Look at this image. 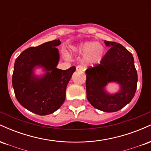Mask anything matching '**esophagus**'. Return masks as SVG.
Returning <instances> with one entry per match:
<instances>
[{
	"label": "esophagus",
	"instance_id": "esophagus-1",
	"mask_svg": "<svg viewBox=\"0 0 151 151\" xmlns=\"http://www.w3.org/2000/svg\"><path fill=\"white\" fill-rule=\"evenodd\" d=\"M77 70L79 71V72H84L85 70V67L83 65H78L77 66Z\"/></svg>",
	"mask_w": 151,
	"mask_h": 151
}]
</instances>
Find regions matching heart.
Wrapping results in <instances>:
<instances>
[{
  "instance_id": "obj_1",
  "label": "heart",
  "mask_w": 151,
  "mask_h": 151,
  "mask_svg": "<svg viewBox=\"0 0 151 151\" xmlns=\"http://www.w3.org/2000/svg\"><path fill=\"white\" fill-rule=\"evenodd\" d=\"M77 51L85 55V60L89 63H96L101 60L104 54V47L101 43L87 42L78 47Z\"/></svg>"
}]
</instances>
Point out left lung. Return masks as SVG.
Masks as SVG:
<instances>
[{
  "instance_id": "8db88e82",
  "label": "left lung",
  "mask_w": 151,
  "mask_h": 151,
  "mask_svg": "<svg viewBox=\"0 0 151 151\" xmlns=\"http://www.w3.org/2000/svg\"><path fill=\"white\" fill-rule=\"evenodd\" d=\"M109 49L94 67L86 70V89L88 101L94 108L104 112L121 109L132 100L136 93L138 74L133 57L119 43L104 41ZM111 81L121 86L119 93L111 95L104 87Z\"/></svg>"
}]
</instances>
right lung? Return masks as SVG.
Instances as JSON below:
<instances>
[{
    "instance_id": "1",
    "label": "right lung",
    "mask_w": 151,
    "mask_h": 151,
    "mask_svg": "<svg viewBox=\"0 0 151 151\" xmlns=\"http://www.w3.org/2000/svg\"><path fill=\"white\" fill-rule=\"evenodd\" d=\"M61 41L55 40L37 47L24 50L15 62L12 84L15 97L26 109L37 115H48L62 105L66 97V88L76 70L57 68L60 55L55 47ZM40 65L46 74L35 76L34 68Z\"/></svg>"
}]
</instances>
